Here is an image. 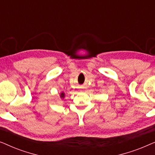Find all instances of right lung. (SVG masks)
Returning a JSON list of instances; mask_svg holds the SVG:
<instances>
[{"label":"right lung","mask_w":155,"mask_h":155,"mask_svg":"<svg viewBox=\"0 0 155 155\" xmlns=\"http://www.w3.org/2000/svg\"><path fill=\"white\" fill-rule=\"evenodd\" d=\"M61 98H63V97H64V93H63V92L61 93Z\"/></svg>","instance_id":"right-lung-1"}]
</instances>
